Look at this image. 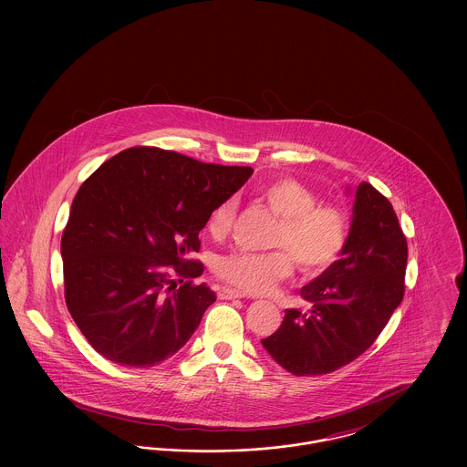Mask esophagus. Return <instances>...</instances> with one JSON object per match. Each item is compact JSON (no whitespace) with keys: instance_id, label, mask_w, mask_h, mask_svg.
I'll return each mask as SVG.
<instances>
[{"instance_id":"obj_1","label":"esophagus","mask_w":467,"mask_h":467,"mask_svg":"<svg viewBox=\"0 0 467 467\" xmlns=\"http://www.w3.org/2000/svg\"><path fill=\"white\" fill-rule=\"evenodd\" d=\"M219 297H221V299H238V297H244V294H242L240 290L223 287V289L219 290Z\"/></svg>"}]
</instances>
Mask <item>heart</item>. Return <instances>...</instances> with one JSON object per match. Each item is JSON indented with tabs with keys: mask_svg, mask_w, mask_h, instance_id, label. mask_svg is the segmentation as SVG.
I'll return each mask as SVG.
<instances>
[{
	"mask_svg": "<svg viewBox=\"0 0 467 467\" xmlns=\"http://www.w3.org/2000/svg\"><path fill=\"white\" fill-rule=\"evenodd\" d=\"M255 198L278 217L269 252L233 250L215 263L217 276L236 289L265 294L289 278L295 261L303 275H318L333 265L348 240V217L333 202H318V194L292 177L271 178L255 187ZM236 215L233 198L219 202L206 229L223 238Z\"/></svg>",
	"mask_w": 467,
	"mask_h": 467,
	"instance_id": "heart-1",
	"label": "heart"
}]
</instances>
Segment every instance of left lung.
<instances>
[{
	"label": "left lung",
	"mask_w": 467,
	"mask_h": 467,
	"mask_svg": "<svg viewBox=\"0 0 467 467\" xmlns=\"http://www.w3.org/2000/svg\"><path fill=\"white\" fill-rule=\"evenodd\" d=\"M408 244L383 194L357 185L348 240L320 276L301 289L310 310H285L263 347L296 377L333 373L364 354L404 296Z\"/></svg>",
	"instance_id": "left-lung-1"
}]
</instances>
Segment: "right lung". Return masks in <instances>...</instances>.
I'll list each match as a JSON object with an SVG mask.
<instances>
[{
	"mask_svg": "<svg viewBox=\"0 0 467 467\" xmlns=\"http://www.w3.org/2000/svg\"><path fill=\"white\" fill-rule=\"evenodd\" d=\"M252 173L133 147L80 185L61 238L65 299L98 354L150 368L189 341L217 297L206 284H192L204 267L187 257L200 250L212 210Z\"/></svg>",
	"mask_w": 467,
	"mask_h": 467,
	"instance_id": "add662e5",
	"label": "right lung"
}]
</instances>
